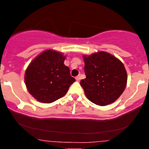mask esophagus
<instances>
[{"mask_svg": "<svg viewBox=\"0 0 149 149\" xmlns=\"http://www.w3.org/2000/svg\"><path fill=\"white\" fill-rule=\"evenodd\" d=\"M80 78H80V75H79V76H78L76 77V80H77V81H79V80H80Z\"/></svg>", "mask_w": 149, "mask_h": 149, "instance_id": "esophagus-1", "label": "esophagus"}]
</instances>
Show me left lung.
Returning <instances> with one entry per match:
<instances>
[{
  "label": "left lung",
  "instance_id": "1",
  "mask_svg": "<svg viewBox=\"0 0 149 149\" xmlns=\"http://www.w3.org/2000/svg\"><path fill=\"white\" fill-rule=\"evenodd\" d=\"M86 78L81 80L87 98L99 106L114 102L123 92L127 76L123 64L109 53L83 56Z\"/></svg>",
  "mask_w": 149,
  "mask_h": 149
}]
</instances>
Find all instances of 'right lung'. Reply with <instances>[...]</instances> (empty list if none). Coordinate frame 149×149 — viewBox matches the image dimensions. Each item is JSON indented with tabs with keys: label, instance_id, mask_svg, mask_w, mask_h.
Returning a JSON list of instances; mask_svg holds the SVG:
<instances>
[{
	"label": "right lung",
	"instance_id": "add662e5",
	"mask_svg": "<svg viewBox=\"0 0 149 149\" xmlns=\"http://www.w3.org/2000/svg\"><path fill=\"white\" fill-rule=\"evenodd\" d=\"M62 53L47 49L33 59L25 72L27 90L37 101L52 103L64 97L76 80L65 66Z\"/></svg>",
	"mask_w": 149,
	"mask_h": 149
}]
</instances>
